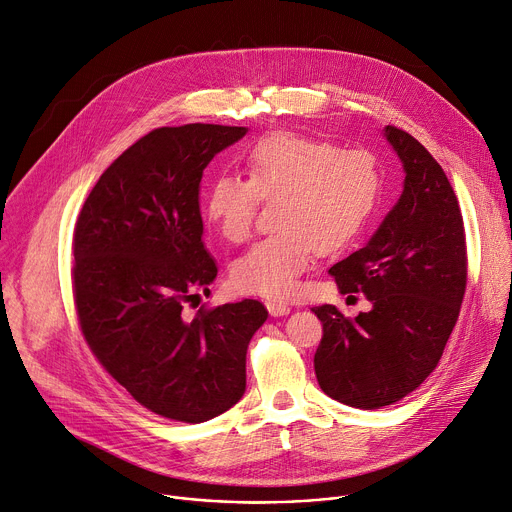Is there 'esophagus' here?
Listing matches in <instances>:
<instances>
[{
  "instance_id": "esophagus-1",
  "label": "esophagus",
  "mask_w": 512,
  "mask_h": 512,
  "mask_svg": "<svg viewBox=\"0 0 512 512\" xmlns=\"http://www.w3.org/2000/svg\"><path fill=\"white\" fill-rule=\"evenodd\" d=\"M266 309H268V313L272 317H282V315H289L291 313V307L287 303H276V301H268Z\"/></svg>"
}]
</instances>
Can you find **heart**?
I'll list each match as a JSON object with an SVG mask.
<instances>
[{
  "label": "heart",
  "mask_w": 512,
  "mask_h": 512,
  "mask_svg": "<svg viewBox=\"0 0 512 512\" xmlns=\"http://www.w3.org/2000/svg\"><path fill=\"white\" fill-rule=\"evenodd\" d=\"M246 181L217 177L203 217L227 242L248 240L260 201L278 199L280 230L258 240L234 268V285L252 295L287 297L313 254L335 252L362 230L380 193L376 158L297 132H270L244 152Z\"/></svg>",
  "instance_id": "heart-1"
}]
</instances>
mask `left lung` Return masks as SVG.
<instances>
[{
  "mask_svg": "<svg viewBox=\"0 0 512 512\" xmlns=\"http://www.w3.org/2000/svg\"><path fill=\"white\" fill-rule=\"evenodd\" d=\"M382 132L403 162L401 199L364 248L329 268L339 293H364L372 309L348 319L335 305L313 307L321 390L366 411L401 401L435 370L468 278L464 219L443 168L411 134Z\"/></svg>",
  "mask_w": 512,
  "mask_h": 512,
  "instance_id": "8db88e82",
  "label": "left lung"
}]
</instances>
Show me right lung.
I'll list each match as a JSON object with an SVG mask.
<instances>
[{"label":"right lung","instance_id":"1","mask_svg":"<svg viewBox=\"0 0 512 512\" xmlns=\"http://www.w3.org/2000/svg\"><path fill=\"white\" fill-rule=\"evenodd\" d=\"M246 128L187 124L140 138L99 177L73 238L81 331L99 364L148 411L203 423L246 390V352L268 317L244 299L191 317L217 264L203 244L199 185Z\"/></svg>","mask_w":512,"mask_h":512}]
</instances>
